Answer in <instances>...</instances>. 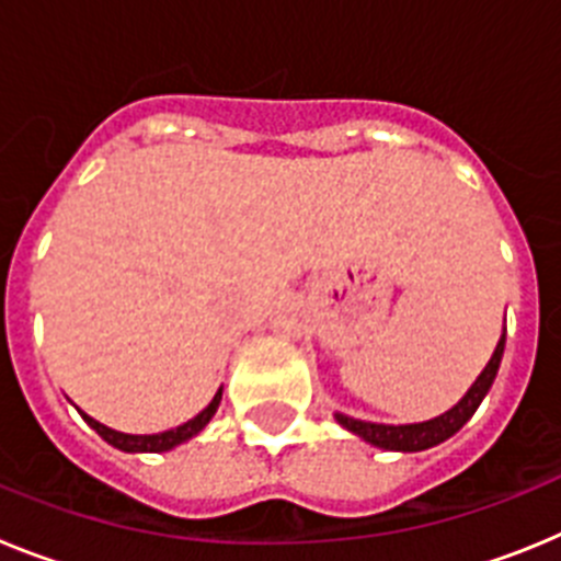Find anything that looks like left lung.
<instances>
[{
  "mask_svg": "<svg viewBox=\"0 0 561 561\" xmlns=\"http://www.w3.org/2000/svg\"><path fill=\"white\" fill-rule=\"evenodd\" d=\"M503 348H505V334L500 336L497 348H494L492 359L483 368V374L474 379V385L466 390L463 399L455 404L453 410H447L438 419L421 421V424H374V421H359L351 419V415L336 413V421H340L342 427L351 430L354 435H359L362 440H368L374 447L379 449H393V453H421V449H430L440 440L453 438L460 427H463L466 421L472 419L474 410L480 408V401L485 399L489 388H492L494 376H497L500 359H503Z\"/></svg>",
  "mask_w": 561,
  "mask_h": 561,
  "instance_id": "1",
  "label": "left lung"
}]
</instances>
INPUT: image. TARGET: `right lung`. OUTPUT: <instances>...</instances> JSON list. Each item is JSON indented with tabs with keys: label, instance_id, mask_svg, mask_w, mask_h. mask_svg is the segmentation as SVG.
I'll list each match as a JSON object with an SVG mask.
<instances>
[{
	"label": "right lung",
	"instance_id": "obj_1",
	"mask_svg": "<svg viewBox=\"0 0 561 561\" xmlns=\"http://www.w3.org/2000/svg\"><path fill=\"white\" fill-rule=\"evenodd\" d=\"M221 404V388L219 393L213 396V401L207 404L205 410H202L199 415H193L191 421H185V424H180V427L173 430H165V433H157V435H128V433H117V430L106 427V424H101V421H95L92 415L87 413H78L83 415V421H87L89 427L95 430L98 435H101L106 444H112V447L123 449V453H168V449L180 447V444H185V440H191L193 435H199L202 430L207 427V421L216 415V410H219Z\"/></svg>",
	"mask_w": 561,
	"mask_h": 561
}]
</instances>
